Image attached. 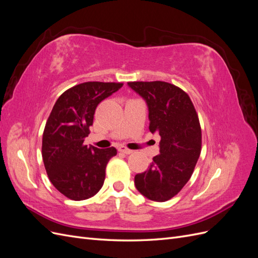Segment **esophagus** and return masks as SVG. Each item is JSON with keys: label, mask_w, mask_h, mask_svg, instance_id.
<instances>
[{"label": "esophagus", "mask_w": 258, "mask_h": 258, "mask_svg": "<svg viewBox=\"0 0 258 258\" xmlns=\"http://www.w3.org/2000/svg\"><path fill=\"white\" fill-rule=\"evenodd\" d=\"M118 150H119V152H121V153H123V154H131L132 153V151L131 150H129V148L128 147H126V146H119V148H118Z\"/></svg>", "instance_id": "34e87169"}]
</instances>
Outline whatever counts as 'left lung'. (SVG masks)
Segmentation results:
<instances>
[{
    "label": "left lung",
    "mask_w": 258,
    "mask_h": 258,
    "mask_svg": "<svg viewBox=\"0 0 258 258\" xmlns=\"http://www.w3.org/2000/svg\"><path fill=\"white\" fill-rule=\"evenodd\" d=\"M147 103L150 131L160 136V154L148 169L135 176L146 198L163 202L177 195L196 167L201 152L199 117L189 96L167 82H129Z\"/></svg>",
    "instance_id": "1"
}]
</instances>
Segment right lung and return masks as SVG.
Instances as JSON below:
<instances>
[{
  "label": "right lung",
  "instance_id": "right-lung-1",
  "mask_svg": "<svg viewBox=\"0 0 258 258\" xmlns=\"http://www.w3.org/2000/svg\"><path fill=\"white\" fill-rule=\"evenodd\" d=\"M122 85L82 83L66 90L52 107L43 132L42 157L49 181L69 199H88L104 183L106 165L116 148L87 146L84 140L90 134L98 104Z\"/></svg>",
  "mask_w": 258,
  "mask_h": 258
}]
</instances>
